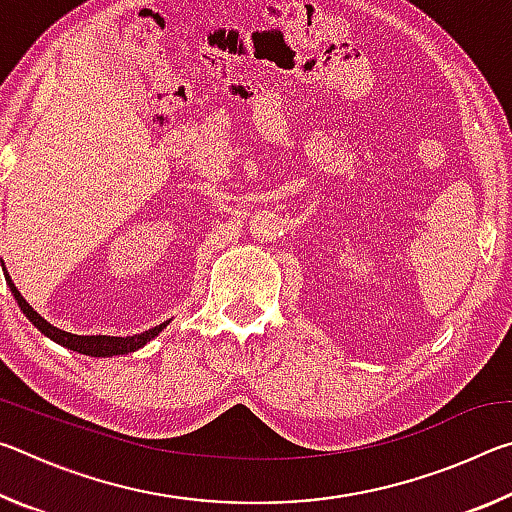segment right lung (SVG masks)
<instances>
[{
  "instance_id": "1",
  "label": "right lung",
  "mask_w": 512,
  "mask_h": 512,
  "mask_svg": "<svg viewBox=\"0 0 512 512\" xmlns=\"http://www.w3.org/2000/svg\"><path fill=\"white\" fill-rule=\"evenodd\" d=\"M2 262V259H0ZM6 282L8 287H11L13 296L17 300V305L20 309L27 314V318L31 320L33 325H36L42 334L49 336L51 341H56L58 345H63L67 350H74V352H81V354H88V357H112V354H128V352H135L140 350L142 345L149 343L151 339H155L167 323H162L158 327L149 329V332H142V334H135V336H126V339H121V336H76V334H69L63 332V329L54 327L51 323H47L45 318H42L38 311H33V307L29 305L27 300L22 298V293L17 291L15 284L11 282V277L6 273Z\"/></svg>"
}]
</instances>
